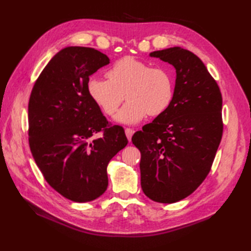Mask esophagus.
<instances>
[{"label": "esophagus", "instance_id": "esophagus-1", "mask_svg": "<svg viewBox=\"0 0 251 251\" xmlns=\"http://www.w3.org/2000/svg\"><path fill=\"white\" fill-rule=\"evenodd\" d=\"M134 132H135V130L131 129V128H126L125 129L126 137H127V139H128L129 141L131 140V137H132V135H134Z\"/></svg>", "mask_w": 251, "mask_h": 251}]
</instances>
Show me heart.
I'll return each instance as SVG.
<instances>
[{
  "mask_svg": "<svg viewBox=\"0 0 251 251\" xmlns=\"http://www.w3.org/2000/svg\"><path fill=\"white\" fill-rule=\"evenodd\" d=\"M106 77H89L87 93L109 115L114 113L126 96L128 101L114 116V121L120 124L136 125L148 114H162L174 98L173 73L167 68L152 67L151 63L134 57L117 60L106 71Z\"/></svg>",
  "mask_w": 251,
  "mask_h": 251,
  "instance_id": "1",
  "label": "heart"
}]
</instances>
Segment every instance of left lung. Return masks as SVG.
<instances>
[{
	"label": "left lung",
	"mask_w": 251,
	"mask_h": 251,
	"mask_svg": "<svg viewBox=\"0 0 251 251\" xmlns=\"http://www.w3.org/2000/svg\"><path fill=\"white\" fill-rule=\"evenodd\" d=\"M176 69L175 93L164 113L132 136L141 152V188L172 204L193 193L210 172L222 138V96L199 57L179 46L152 51Z\"/></svg>",
	"instance_id": "8db88e82"
}]
</instances>
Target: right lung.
Wrapping results in <instances>:
<instances>
[{
  "label": "right lung",
  "mask_w": 251,
  "mask_h": 251,
  "mask_svg": "<svg viewBox=\"0 0 251 251\" xmlns=\"http://www.w3.org/2000/svg\"><path fill=\"white\" fill-rule=\"evenodd\" d=\"M109 63L95 49L65 47L47 63L30 96L32 155L51 188L76 202L104 193L108 164L128 143L123 127L110 126L87 93L89 76ZM99 131L103 137L94 138Z\"/></svg>",
  "instance_id": "right-lung-1"
}]
</instances>
